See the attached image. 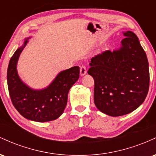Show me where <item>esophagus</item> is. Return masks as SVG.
I'll return each mask as SVG.
<instances>
[{
  "mask_svg": "<svg viewBox=\"0 0 156 156\" xmlns=\"http://www.w3.org/2000/svg\"><path fill=\"white\" fill-rule=\"evenodd\" d=\"M87 72V67H86L85 65H81L80 67V73L81 76H84Z\"/></svg>",
  "mask_w": 156,
  "mask_h": 156,
  "instance_id": "1",
  "label": "esophagus"
}]
</instances>
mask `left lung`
Segmentation results:
<instances>
[{"label": "left lung", "mask_w": 156, "mask_h": 156, "mask_svg": "<svg viewBox=\"0 0 156 156\" xmlns=\"http://www.w3.org/2000/svg\"><path fill=\"white\" fill-rule=\"evenodd\" d=\"M124 36L119 50L105 51L92 57L88 70L94 80V104L112 117L136 109L149 90V64L145 52L135 34L128 31Z\"/></svg>", "instance_id": "1"}]
</instances>
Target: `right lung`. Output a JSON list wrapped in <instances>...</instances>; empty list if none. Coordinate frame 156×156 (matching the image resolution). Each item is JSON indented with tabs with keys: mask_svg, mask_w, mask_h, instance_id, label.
Returning <instances> with one entry per match:
<instances>
[{
	"mask_svg": "<svg viewBox=\"0 0 156 156\" xmlns=\"http://www.w3.org/2000/svg\"><path fill=\"white\" fill-rule=\"evenodd\" d=\"M27 39L12 56L7 70V83L12 104L23 117L30 120L39 122L55 120L63 113L68 92L79 78V67L61 72L46 89H31L20 80L17 72V60L28 42Z\"/></svg>",
	"mask_w": 156,
	"mask_h": 156,
	"instance_id": "right-lung-1",
	"label": "right lung"
}]
</instances>
